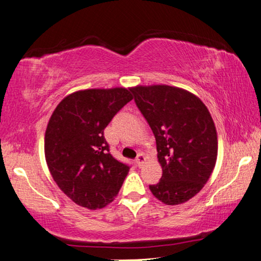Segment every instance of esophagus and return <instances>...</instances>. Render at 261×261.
Returning <instances> with one entry per match:
<instances>
[{"label": "esophagus", "instance_id": "obj_1", "mask_svg": "<svg viewBox=\"0 0 261 261\" xmlns=\"http://www.w3.org/2000/svg\"><path fill=\"white\" fill-rule=\"evenodd\" d=\"M145 160H146V158H145V155H143V154H142V153H140V154H139V155L137 156V160H135V161H137V164H138V166H141V165L143 164V162H145Z\"/></svg>", "mask_w": 261, "mask_h": 261}]
</instances>
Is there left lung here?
I'll return each mask as SVG.
<instances>
[{
    "label": "left lung",
    "instance_id": "obj_1",
    "mask_svg": "<svg viewBox=\"0 0 261 261\" xmlns=\"http://www.w3.org/2000/svg\"><path fill=\"white\" fill-rule=\"evenodd\" d=\"M130 92L152 128L162 168L150 192L166 205L188 201L202 190L217 162L218 135L208 109L177 87L137 86Z\"/></svg>",
    "mask_w": 261,
    "mask_h": 261
}]
</instances>
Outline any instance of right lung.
<instances>
[{
    "label": "right lung",
    "instance_id": "add662e5",
    "mask_svg": "<svg viewBox=\"0 0 261 261\" xmlns=\"http://www.w3.org/2000/svg\"><path fill=\"white\" fill-rule=\"evenodd\" d=\"M133 99L130 89H85L67 95L49 119L44 155L60 190L79 206L103 208L111 203L129 167L112 156L105 128Z\"/></svg>",
    "mask_w": 261,
    "mask_h": 261
}]
</instances>
